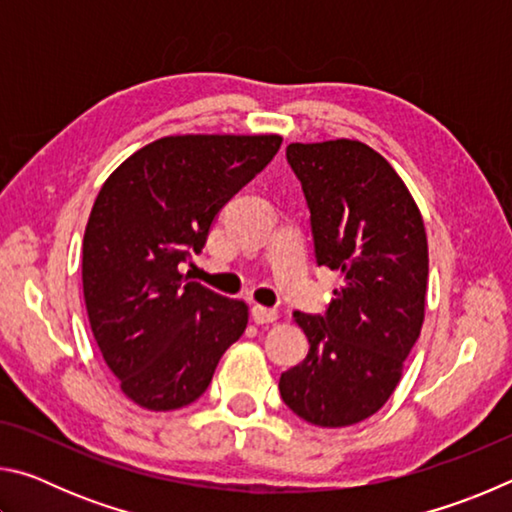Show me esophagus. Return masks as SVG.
Here are the masks:
<instances>
[{
	"label": "esophagus",
	"instance_id": "1",
	"mask_svg": "<svg viewBox=\"0 0 512 512\" xmlns=\"http://www.w3.org/2000/svg\"><path fill=\"white\" fill-rule=\"evenodd\" d=\"M250 314H253V320L257 325H266V323H275L277 320V309H271V307H262V305H255L253 307V311H250Z\"/></svg>",
	"mask_w": 512,
	"mask_h": 512
}]
</instances>
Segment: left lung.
I'll return each instance as SVG.
<instances>
[{
	"mask_svg": "<svg viewBox=\"0 0 512 512\" xmlns=\"http://www.w3.org/2000/svg\"><path fill=\"white\" fill-rule=\"evenodd\" d=\"M318 266L343 284L323 316L296 311L307 359L282 372L284 404L318 427L370 418L400 384L424 320L429 250L422 214L395 169L357 140L289 144Z\"/></svg>",
	"mask_w": 512,
	"mask_h": 512,
	"instance_id": "1",
	"label": "left lung"
}]
</instances>
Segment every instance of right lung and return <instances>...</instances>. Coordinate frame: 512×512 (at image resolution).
I'll return each instance as SVG.
<instances>
[{
    "label": "right lung",
    "instance_id": "1",
    "mask_svg": "<svg viewBox=\"0 0 512 512\" xmlns=\"http://www.w3.org/2000/svg\"><path fill=\"white\" fill-rule=\"evenodd\" d=\"M280 144V135L162 137L103 183L85 225L83 298L103 359L144 409L196 402L244 334L246 302L189 282L180 266Z\"/></svg>",
    "mask_w": 512,
    "mask_h": 512
}]
</instances>
